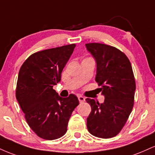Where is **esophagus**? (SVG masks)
Instances as JSON below:
<instances>
[{"label":"esophagus","instance_id":"1","mask_svg":"<svg viewBox=\"0 0 155 155\" xmlns=\"http://www.w3.org/2000/svg\"><path fill=\"white\" fill-rule=\"evenodd\" d=\"M78 99H79V101H80V102H84V101H85V98H84V97H83V96H81V95H79L78 96Z\"/></svg>","mask_w":155,"mask_h":155}]
</instances>
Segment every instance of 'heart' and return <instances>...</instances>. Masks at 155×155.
<instances>
[{
    "instance_id": "heart-1",
    "label": "heart",
    "mask_w": 155,
    "mask_h": 155,
    "mask_svg": "<svg viewBox=\"0 0 155 155\" xmlns=\"http://www.w3.org/2000/svg\"><path fill=\"white\" fill-rule=\"evenodd\" d=\"M86 60H88V59H86Z\"/></svg>"
}]
</instances>
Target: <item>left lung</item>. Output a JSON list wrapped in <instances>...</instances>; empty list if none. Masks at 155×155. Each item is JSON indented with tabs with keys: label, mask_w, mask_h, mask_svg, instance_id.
<instances>
[{
	"label": "left lung",
	"mask_w": 155,
	"mask_h": 155,
	"mask_svg": "<svg viewBox=\"0 0 155 155\" xmlns=\"http://www.w3.org/2000/svg\"><path fill=\"white\" fill-rule=\"evenodd\" d=\"M85 46L96 62L95 81L105 97L102 104L86 99L91 106L87 126L92 136L112 138L124 127L133 107L136 82L132 66L127 56L117 48L98 43Z\"/></svg>",
	"instance_id": "left-lung-1"
}]
</instances>
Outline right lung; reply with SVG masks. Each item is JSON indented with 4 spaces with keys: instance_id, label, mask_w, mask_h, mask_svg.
Listing matches in <instances>:
<instances>
[{
    "instance_id": "obj_1",
    "label": "right lung",
    "mask_w": 155,
    "mask_h": 155,
    "mask_svg": "<svg viewBox=\"0 0 155 155\" xmlns=\"http://www.w3.org/2000/svg\"><path fill=\"white\" fill-rule=\"evenodd\" d=\"M75 47L70 44L35 52L19 70L16 97L28 125L44 139L64 136L72 112L79 104L74 94L62 97L53 90L60 81L63 68Z\"/></svg>"
}]
</instances>
